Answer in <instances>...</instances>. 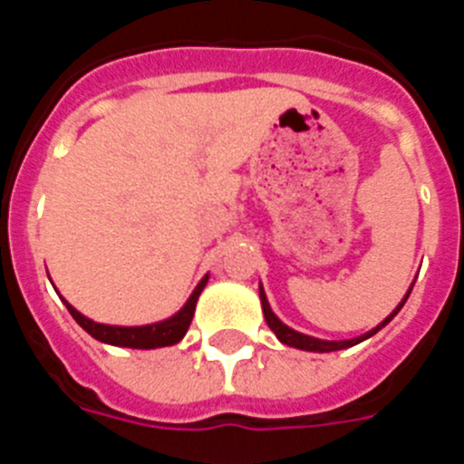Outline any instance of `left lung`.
I'll list each match as a JSON object with an SVG mask.
<instances>
[{
	"instance_id": "obj_1",
	"label": "left lung",
	"mask_w": 464,
	"mask_h": 464,
	"mask_svg": "<svg viewBox=\"0 0 464 464\" xmlns=\"http://www.w3.org/2000/svg\"><path fill=\"white\" fill-rule=\"evenodd\" d=\"M409 293H411V290H409ZM407 297H409V295H407ZM407 297L401 299V304L397 306V309L392 311V314L388 315V318H385L383 323H381V325H376L374 330H372V332H367V334H364V337H358V339H348V342H321V339L306 337V334H299V332L290 330L288 325H283V323L278 321L276 315L272 314V309H269V304H267V297H265V290H262V285H260V299H262V311H265V321H267V325L272 327V332H274V334H276V337L281 339L283 343H288V346L302 348V351H315V353H330V351H342V348L355 346V343L364 342V339H367V337H372V334H376V332H379L381 327H383V325H388V323H391L392 318H395V315H397V311H400L401 306H404V302H407Z\"/></svg>"
}]
</instances>
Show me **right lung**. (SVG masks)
<instances>
[{
	"instance_id": "add662e5",
	"label": "right lung",
	"mask_w": 464,
	"mask_h": 464,
	"mask_svg": "<svg viewBox=\"0 0 464 464\" xmlns=\"http://www.w3.org/2000/svg\"><path fill=\"white\" fill-rule=\"evenodd\" d=\"M207 285V276L199 281V285L195 288V293L190 295L188 304L183 306L176 315H171L169 321L155 323V325H143V327H113V325H102V323H94L90 318H85L83 314L73 309L72 304H67L69 314L73 315V321L79 323L88 334H92L94 339L100 342L111 343V346H127V348H160V346H171V343L181 342L183 334L190 327L192 315H195V304L199 293Z\"/></svg>"
}]
</instances>
